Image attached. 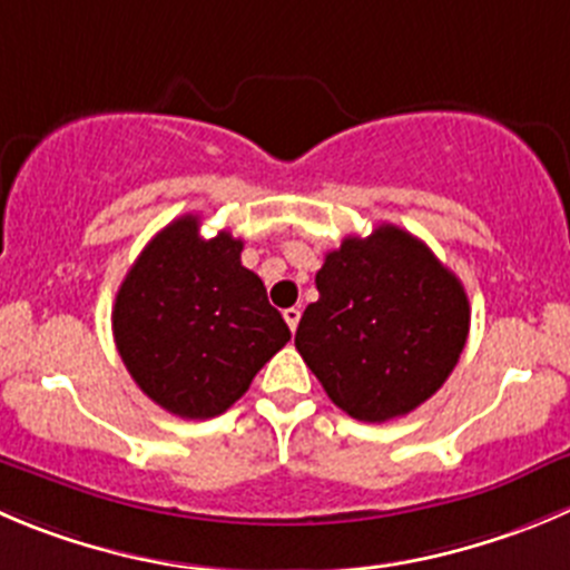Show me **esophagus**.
Listing matches in <instances>:
<instances>
[{
	"label": "esophagus",
	"mask_w": 570,
	"mask_h": 570,
	"mask_svg": "<svg viewBox=\"0 0 570 570\" xmlns=\"http://www.w3.org/2000/svg\"><path fill=\"white\" fill-rule=\"evenodd\" d=\"M282 318H285V324L291 327V333H296V327H299L302 311H299V307H288V311H282Z\"/></svg>",
	"instance_id": "esophagus-1"
}]
</instances>
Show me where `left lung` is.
<instances>
[{"mask_svg": "<svg viewBox=\"0 0 570 570\" xmlns=\"http://www.w3.org/2000/svg\"><path fill=\"white\" fill-rule=\"evenodd\" d=\"M296 350L327 397L361 422L425 403L459 363L470 333L462 282L405 229L346 237L316 274Z\"/></svg>", "mask_w": 570, "mask_h": 570, "instance_id": "8db88e82", "label": "left lung"}]
</instances>
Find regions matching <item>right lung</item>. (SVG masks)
I'll list each match as a JSON object with an SVG mask.
<instances>
[{"instance_id":"obj_1","label":"right lung","mask_w":570,"mask_h":570,"mask_svg":"<svg viewBox=\"0 0 570 570\" xmlns=\"http://www.w3.org/2000/svg\"><path fill=\"white\" fill-rule=\"evenodd\" d=\"M198 226V215L167 224L131 265L111 313L137 386L184 420L224 414L291 341L263 279L240 263L243 240L229 232L204 240Z\"/></svg>"}]
</instances>
